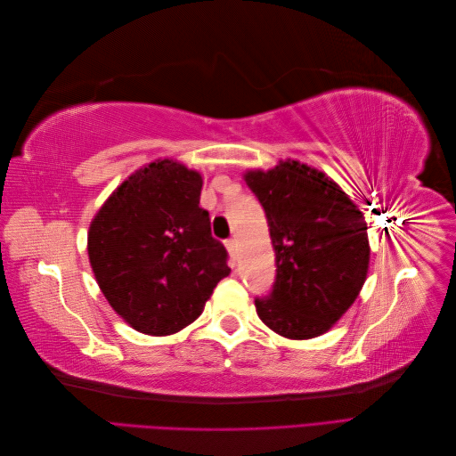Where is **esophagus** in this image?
Returning a JSON list of instances; mask_svg holds the SVG:
<instances>
[{"mask_svg":"<svg viewBox=\"0 0 456 456\" xmlns=\"http://www.w3.org/2000/svg\"><path fill=\"white\" fill-rule=\"evenodd\" d=\"M226 249L230 251V255H236V251H238V240L236 238H230L226 241Z\"/></svg>","mask_w":456,"mask_h":456,"instance_id":"obj_1","label":"esophagus"}]
</instances>
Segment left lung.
<instances>
[{"instance_id":"obj_1","label":"left lung","mask_w":456,"mask_h":456,"mask_svg":"<svg viewBox=\"0 0 456 456\" xmlns=\"http://www.w3.org/2000/svg\"><path fill=\"white\" fill-rule=\"evenodd\" d=\"M245 183L266 213L275 281L256 314L275 333L305 340L333 327L360 295L369 270L367 223L322 171L281 161Z\"/></svg>"}]
</instances>
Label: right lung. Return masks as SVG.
I'll list each match as a JSON object with an SVG mask.
<instances>
[{
    "instance_id": "1",
    "label": "right lung",
    "mask_w": 456,
    "mask_h": 456,
    "mask_svg": "<svg viewBox=\"0 0 456 456\" xmlns=\"http://www.w3.org/2000/svg\"><path fill=\"white\" fill-rule=\"evenodd\" d=\"M201 184L198 171L159 159L131 175L93 218L87 251L96 283L141 333L173 335L196 322L230 273L200 207Z\"/></svg>"
}]
</instances>
